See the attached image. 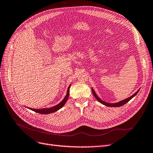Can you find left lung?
<instances>
[{
	"label": "left lung",
	"mask_w": 153,
	"mask_h": 153,
	"mask_svg": "<svg viewBox=\"0 0 153 153\" xmlns=\"http://www.w3.org/2000/svg\"><path fill=\"white\" fill-rule=\"evenodd\" d=\"M139 90L140 89H138L135 94H133L132 96H131L130 97H129V98H126V99H125V100H122V101H119V102H117V103H106V102H105V101H103V100H101L99 97L98 96V95H97L96 94V92H94V89H92V93H93V94H94V97L96 98V99L98 100L100 103H101V104H103V105H105V106H110V107H118V106H123V105H124V104H126V103H128V101L130 100L131 99H132L134 96H135L137 94V93L138 92V91H139Z\"/></svg>",
	"instance_id": "left-lung-1"
}]
</instances>
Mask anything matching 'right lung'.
Returning a JSON list of instances; mask_svg holds the SVG:
<instances>
[{
  "label": "right lung",
  "instance_id": "1",
  "mask_svg": "<svg viewBox=\"0 0 153 153\" xmlns=\"http://www.w3.org/2000/svg\"><path fill=\"white\" fill-rule=\"evenodd\" d=\"M70 87H71V85H69L68 88L67 94L65 96V98L62 100V101L61 103H59L57 105L52 106V107H50V108H42V109H34V108H29V109L32 111H34L35 112L41 114H51V113L56 112V111L59 110L60 108H61L66 103V101H67V100L68 99V97H69V88H70Z\"/></svg>",
  "mask_w": 153,
  "mask_h": 153
}]
</instances>
